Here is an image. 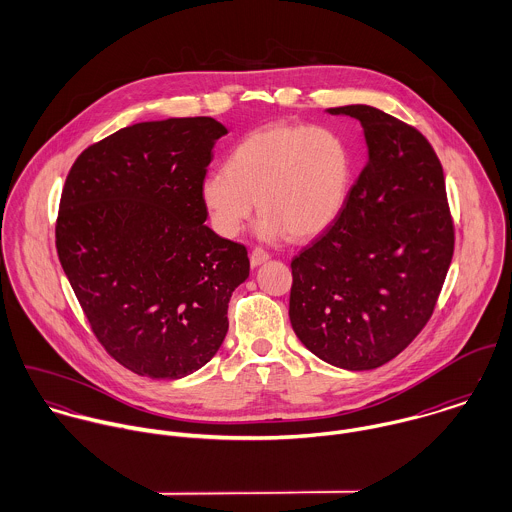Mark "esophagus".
Wrapping results in <instances>:
<instances>
[{"label":"esophagus","mask_w":512,"mask_h":512,"mask_svg":"<svg viewBox=\"0 0 512 512\" xmlns=\"http://www.w3.org/2000/svg\"><path fill=\"white\" fill-rule=\"evenodd\" d=\"M270 260V254L266 252V250H262V248H254L252 252H250V266L252 268H258L260 264H264V262H268Z\"/></svg>","instance_id":"34e87169"}]
</instances>
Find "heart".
Instances as JSON below:
<instances>
[{
  "label": "heart",
  "mask_w": 512,
  "mask_h": 512,
  "mask_svg": "<svg viewBox=\"0 0 512 512\" xmlns=\"http://www.w3.org/2000/svg\"><path fill=\"white\" fill-rule=\"evenodd\" d=\"M353 187V153L341 134L276 122L246 134L226 169L201 181V201L222 238H236L256 211L266 242L313 238L341 217Z\"/></svg>",
  "instance_id": "1"
}]
</instances>
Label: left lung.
Segmentation results:
<instances>
[{"instance_id": "left-lung-1", "label": "left lung", "mask_w": 512, "mask_h": 512, "mask_svg": "<svg viewBox=\"0 0 512 512\" xmlns=\"http://www.w3.org/2000/svg\"><path fill=\"white\" fill-rule=\"evenodd\" d=\"M366 165L349 201L292 260L290 321L321 361L370 370L400 355L434 313L453 256V220L436 151L412 126L366 106Z\"/></svg>"}]
</instances>
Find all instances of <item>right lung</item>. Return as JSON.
<instances>
[{
  "label": "right lung",
  "mask_w": 512,
  "mask_h": 512,
  "mask_svg": "<svg viewBox=\"0 0 512 512\" xmlns=\"http://www.w3.org/2000/svg\"><path fill=\"white\" fill-rule=\"evenodd\" d=\"M228 130L167 118L84 149L61 195L57 252L102 347L147 378L207 365L228 331V301L248 278L242 244L211 230L201 181Z\"/></svg>",
  "instance_id": "obj_1"
}]
</instances>
